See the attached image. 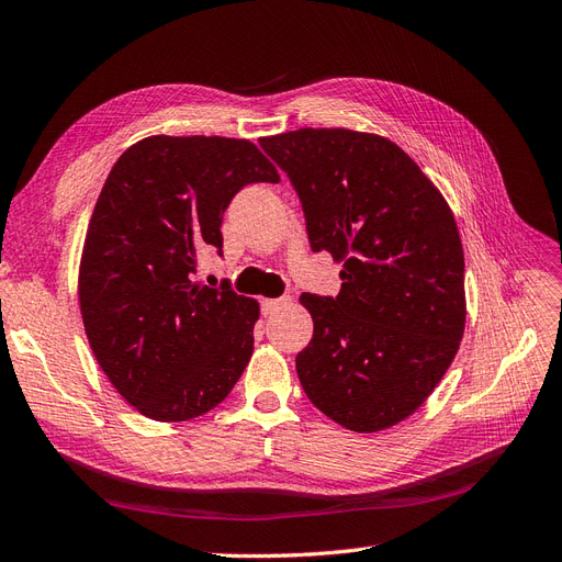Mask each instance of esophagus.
<instances>
[{
  "label": "esophagus",
  "instance_id": "esophagus-1",
  "mask_svg": "<svg viewBox=\"0 0 562 562\" xmlns=\"http://www.w3.org/2000/svg\"><path fill=\"white\" fill-rule=\"evenodd\" d=\"M285 304H291V297H279V300H262V312L265 314H277Z\"/></svg>",
  "mask_w": 562,
  "mask_h": 562
}]
</instances>
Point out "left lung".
Here are the masks:
<instances>
[{"mask_svg":"<svg viewBox=\"0 0 562 562\" xmlns=\"http://www.w3.org/2000/svg\"><path fill=\"white\" fill-rule=\"evenodd\" d=\"M260 145L297 190L312 250L342 265L335 300L300 297L314 321L295 359L304 394L349 431L396 427L431 396L464 335L452 209L378 133L300 128Z\"/></svg>","mask_w":562,"mask_h":562,"instance_id":"obj_1","label":"left lung"}]
</instances>
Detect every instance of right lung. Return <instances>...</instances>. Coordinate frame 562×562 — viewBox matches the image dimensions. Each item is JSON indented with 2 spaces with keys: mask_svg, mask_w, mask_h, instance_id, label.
Masks as SVG:
<instances>
[{
  "mask_svg": "<svg viewBox=\"0 0 562 562\" xmlns=\"http://www.w3.org/2000/svg\"><path fill=\"white\" fill-rule=\"evenodd\" d=\"M281 176L258 145L220 135H149L116 159L89 220L79 310L119 396L157 422L227 398L252 356L260 302L194 281L223 248V213L250 182Z\"/></svg>",
  "mask_w": 562,
  "mask_h": 562,
  "instance_id": "1",
  "label": "right lung"
}]
</instances>
